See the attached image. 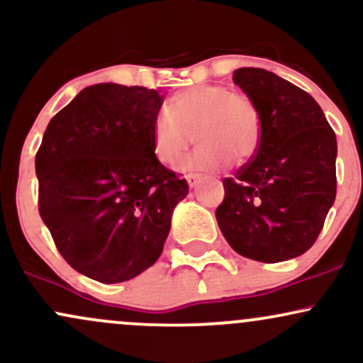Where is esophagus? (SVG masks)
<instances>
[{"instance_id":"1","label":"esophagus","mask_w":363,"mask_h":363,"mask_svg":"<svg viewBox=\"0 0 363 363\" xmlns=\"http://www.w3.org/2000/svg\"><path fill=\"white\" fill-rule=\"evenodd\" d=\"M199 177H201V176H198V174H187V176H186L187 184H189L191 187H196V184L199 182Z\"/></svg>"}]
</instances>
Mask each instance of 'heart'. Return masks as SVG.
I'll use <instances>...</instances> for the list:
<instances>
[{
  "label": "heart",
  "instance_id": "obj_1",
  "mask_svg": "<svg viewBox=\"0 0 363 363\" xmlns=\"http://www.w3.org/2000/svg\"><path fill=\"white\" fill-rule=\"evenodd\" d=\"M167 108L158 112L152 126L153 150L164 164H176L194 138L199 147L182 164L187 170L223 169L232 157L244 164L259 148V112L247 95L228 86H189L177 91Z\"/></svg>",
  "mask_w": 363,
  "mask_h": 363
}]
</instances>
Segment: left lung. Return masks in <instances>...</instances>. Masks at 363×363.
<instances>
[{
	"mask_svg": "<svg viewBox=\"0 0 363 363\" xmlns=\"http://www.w3.org/2000/svg\"><path fill=\"white\" fill-rule=\"evenodd\" d=\"M234 82L261 121L256 155L225 177L216 222L235 252L280 262L312 247L336 198V135L319 104L268 69L240 68Z\"/></svg>",
	"mask_w": 363,
	"mask_h": 363,
	"instance_id": "8db88e82",
	"label": "left lung"
}]
</instances>
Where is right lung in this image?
<instances>
[{"instance_id": "right-lung-1", "label": "right lung", "mask_w": 363, "mask_h": 363, "mask_svg": "<svg viewBox=\"0 0 363 363\" xmlns=\"http://www.w3.org/2000/svg\"><path fill=\"white\" fill-rule=\"evenodd\" d=\"M162 102L145 86H86L51 119L37 150L40 218L65 261L91 280L126 281L150 268L189 193L153 150Z\"/></svg>"}]
</instances>
